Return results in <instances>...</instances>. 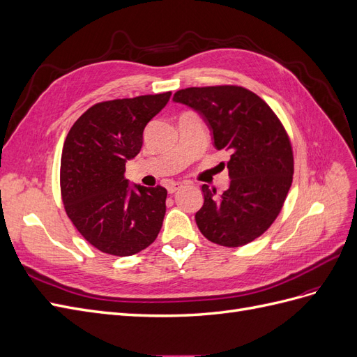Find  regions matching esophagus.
<instances>
[{
    "label": "esophagus",
    "instance_id": "esophagus-1",
    "mask_svg": "<svg viewBox=\"0 0 357 357\" xmlns=\"http://www.w3.org/2000/svg\"><path fill=\"white\" fill-rule=\"evenodd\" d=\"M181 186H183V183H180V181H172V183H169V185H168V192H169V193H174V192H177Z\"/></svg>",
    "mask_w": 357,
    "mask_h": 357
}]
</instances>
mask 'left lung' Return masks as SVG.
<instances>
[{"mask_svg":"<svg viewBox=\"0 0 357 357\" xmlns=\"http://www.w3.org/2000/svg\"><path fill=\"white\" fill-rule=\"evenodd\" d=\"M172 100L197 110L215 149L231 153L229 189L218 197L202 185L204 205L195 214L201 234L225 247L252 243L277 219L294 178V150L283 123L243 86L186 88Z\"/></svg>","mask_w":357,"mask_h":357,"instance_id":"obj_1","label":"left lung"}]
</instances>
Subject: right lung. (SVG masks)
<instances>
[{"mask_svg": "<svg viewBox=\"0 0 357 357\" xmlns=\"http://www.w3.org/2000/svg\"><path fill=\"white\" fill-rule=\"evenodd\" d=\"M171 92L102 101L71 126L61 156L63 207L83 238L102 253L132 256L152 244L165 215L167 189L129 188L125 164L143 146L146 125Z\"/></svg>", "mask_w": 357, "mask_h": 357, "instance_id": "obj_1", "label": "right lung"}]
</instances>
